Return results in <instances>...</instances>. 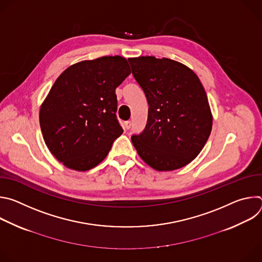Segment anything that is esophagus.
<instances>
[{"label": "esophagus", "mask_w": 262, "mask_h": 262, "mask_svg": "<svg viewBox=\"0 0 262 262\" xmlns=\"http://www.w3.org/2000/svg\"><path fill=\"white\" fill-rule=\"evenodd\" d=\"M130 126H132V122L128 120V121H125L124 122V127L126 128V129H129L130 128Z\"/></svg>", "instance_id": "esophagus-1"}]
</instances>
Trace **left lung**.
<instances>
[{
  "label": "left lung",
  "instance_id": "obj_1",
  "mask_svg": "<svg viewBox=\"0 0 262 262\" xmlns=\"http://www.w3.org/2000/svg\"><path fill=\"white\" fill-rule=\"evenodd\" d=\"M128 62L149 105L144 130L132 137L138 155L158 171L184 167L200 154L212 126L199 78L189 67L167 58L146 56Z\"/></svg>",
  "mask_w": 262,
  "mask_h": 262
}]
</instances>
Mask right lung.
I'll return each instance as SVG.
<instances>
[{"mask_svg":"<svg viewBox=\"0 0 262 262\" xmlns=\"http://www.w3.org/2000/svg\"><path fill=\"white\" fill-rule=\"evenodd\" d=\"M129 74L120 56L82 61L60 74L39 113L45 142L60 163L87 171L105 159L123 133L115 90Z\"/></svg>","mask_w":262,"mask_h":262,"instance_id":"right-lung-1","label":"right lung"}]
</instances>
